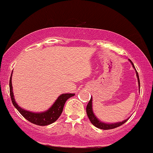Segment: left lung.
<instances>
[{
	"instance_id": "8db88e82",
	"label": "left lung",
	"mask_w": 153,
	"mask_h": 153,
	"mask_svg": "<svg viewBox=\"0 0 153 153\" xmlns=\"http://www.w3.org/2000/svg\"><path fill=\"white\" fill-rule=\"evenodd\" d=\"M129 62L131 63L132 66L133 68L135 69V67H134L133 62L131 61V59H129ZM136 70V73H137V79H138V84H139V88H140V82H139V75L138 73H137V70L135 69ZM86 113L87 115H88V118H89L91 123L93 124L94 126L97 127V128H100V129H103V130H108V129H112V128H117V127L123 125V123H125L127 120H128V119H126V120H123L122 122H117V123H104V122H102L101 120H99L97 117L95 116L94 113L93 112V108H92V97H91V100L90 101L88 102V105L86 106Z\"/></svg>"
}]
</instances>
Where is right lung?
<instances>
[{
	"instance_id": "right-lung-1",
	"label": "right lung",
	"mask_w": 153,
	"mask_h": 153,
	"mask_svg": "<svg viewBox=\"0 0 153 153\" xmlns=\"http://www.w3.org/2000/svg\"><path fill=\"white\" fill-rule=\"evenodd\" d=\"M11 75H12V73H11ZM9 89L11 102H12L14 106L16 107V110L28 121L38 126H47L56 121L61 115L63 110L64 105H65L67 100L75 95V94H61L58 97L57 100L55 101L53 105L48 110L41 112H33L24 110L16 104L14 100V94H13L11 76L9 80Z\"/></svg>"
}]
</instances>
